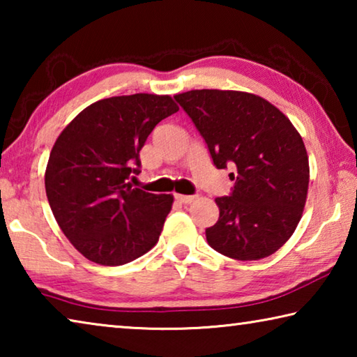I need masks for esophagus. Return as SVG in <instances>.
<instances>
[{"mask_svg": "<svg viewBox=\"0 0 357 357\" xmlns=\"http://www.w3.org/2000/svg\"><path fill=\"white\" fill-rule=\"evenodd\" d=\"M174 198H176L179 203L187 204V203H192L197 197H193V195H181V193H176V195H174Z\"/></svg>", "mask_w": 357, "mask_h": 357, "instance_id": "obj_1", "label": "esophagus"}]
</instances>
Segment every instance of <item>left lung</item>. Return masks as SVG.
Instances as JSON below:
<instances>
[{"mask_svg": "<svg viewBox=\"0 0 357 357\" xmlns=\"http://www.w3.org/2000/svg\"><path fill=\"white\" fill-rule=\"evenodd\" d=\"M208 144L217 168L229 173V197L215 198L219 220L206 228L222 255L253 261L273 255L294 233L309 190V155L285 114L259 96L193 89L174 96Z\"/></svg>", "mask_w": 357, "mask_h": 357, "instance_id": "left-lung-1", "label": "left lung"}]
</instances>
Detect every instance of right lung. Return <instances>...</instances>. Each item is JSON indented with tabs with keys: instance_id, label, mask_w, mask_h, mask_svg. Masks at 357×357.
Listing matches in <instances>:
<instances>
[{
	"instance_id": "right-lung-1",
	"label": "right lung",
	"mask_w": 357,
	"mask_h": 357,
	"mask_svg": "<svg viewBox=\"0 0 357 357\" xmlns=\"http://www.w3.org/2000/svg\"><path fill=\"white\" fill-rule=\"evenodd\" d=\"M179 107L170 96L132 94L94 102L66 126L45 170L52 213L89 261L121 266L159 241L173 195L132 187L140 151L162 119Z\"/></svg>"
}]
</instances>
